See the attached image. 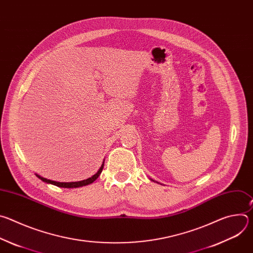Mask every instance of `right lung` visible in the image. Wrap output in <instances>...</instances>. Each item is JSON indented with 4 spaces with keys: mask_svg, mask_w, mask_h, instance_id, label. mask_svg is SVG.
<instances>
[{
    "mask_svg": "<svg viewBox=\"0 0 253 253\" xmlns=\"http://www.w3.org/2000/svg\"><path fill=\"white\" fill-rule=\"evenodd\" d=\"M103 167H104V164H102V166L100 167V169L98 170V172L93 175L92 177L86 179V180H83V181H79V182H56V181H52V180H49V179H46V178H43L39 175H37L38 178H40L41 180H43L44 182H47V183H51L53 185H56V186H59V187H64V188H75V187H80V186H85V185H88V184H91L92 182H94L95 180L100 176L102 170H103Z\"/></svg>",
    "mask_w": 253,
    "mask_h": 253,
    "instance_id": "add662e5",
    "label": "right lung"
}]
</instances>
